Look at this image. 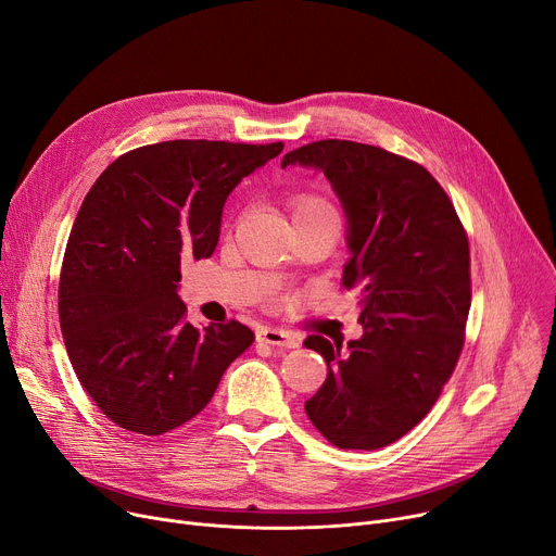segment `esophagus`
<instances>
[{"instance_id": "1", "label": "esophagus", "mask_w": 556, "mask_h": 556, "mask_svg": "<svg viewBox=\"0 0 556 556\" xmlns=\"http://www.w3.org/2000/svg\"><path fill=\"white\" fill-rule=\"evenodd\" d=\"M256 338L266 344L273 346H286V349H295L302 344V338L295 333H288L283 329H258Z\"/></svg>"}]
</instances>
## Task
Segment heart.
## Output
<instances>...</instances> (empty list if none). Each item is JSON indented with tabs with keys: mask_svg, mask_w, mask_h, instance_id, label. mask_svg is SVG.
Returning <instances> with one entry per match:
<instances>
[{
	"mask_svg": "<svg viewBox=\"0 0 556 556\" xmlns=\"http://www.w3.org/2000/svg\"><path fill=\"white\" fill-rule=\"evenodd\" d=\"M315 210H331L325 200H319L315 195H300L293 204V216L304 214V212H315Z\"/></svg>",
	"mask_w": 556,
	"mask_h": 556,
	"instance_id": "obj_1",
	"label": "heart"
}]
</instances>
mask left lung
<instances>
[{"label":"left lung","instance_id":"obj_1","mask_svg":"<svg viewBox=\"0 0 556 556\" xmlns=\"http://www.w3.org/2000/svg\"><path fill=\"white\" fill-rule=\"evenodd\" d=\"M323 170L346 218L342 283L361 290L363 336H308L327 381L304 405L338 448H383L413 430L451 378L471 306L469 239L432 175L378 146L325 139L281 160Z\"/></svg>","mask_w":556,"mask_h":556}]
</instances>
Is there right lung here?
<instances>
[{"label": "right lung", "mask_w": 556, "mask_h": 556, "mask_svg": "<svg viewBox=\"0 0 556 556\" xmlns=\"http://www.w3.org/2000/svg\"><path fill=\"white\" fill-rule=\"evenodd\" d=\"M283 143L175 139L114 160L74 220L58 290L72 367L103 415L164 434L193 419L252 344L241 325L185 323L182 263L214 254L227 195Z\"/></svg>", "instance_id": "add662e5"}]
</instances>
